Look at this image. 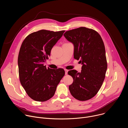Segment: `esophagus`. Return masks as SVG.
<instances>
[{"instance_id":"esophagus-1","label":"esophagus","mask_w":128,"mask_h":128,"mask_svg":"<svg viewBox=\"0 0 128 128\" xmlns=\"http://www.w3.org/2000/svg\"><path fill=\"white\" fill-rule=\"evenodd\" d=\"M68 74V70L66 69H65V75H67Z\"/></svg>"}]
</instances>
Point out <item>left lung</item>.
Wrapping results in <instances>:
<instances>
[{
  "label": "left lung",
  "mask_w": 128,
  "mask_h": 128,
  "mask_svg": "<svg viewBox=\"0 0 128 128\" xmlns=\"http://www.w3.org/2000/svg\"><path fill=\"white\" fill-rule=\"evenodd\" d=\"M66 39L74 46V58L80 60V72L68 71L74 82L69 86L72 96L80 101L94 97L105 77L107 68L105 49L99 34L94 30L80 27L66 31Z\"/></svg>",
  "instance_id": "8db88e82"
}]
</instances>
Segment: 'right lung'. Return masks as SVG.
<instances>
[{"instance_id": "add662e5", "label": "right lung", "mask_w": 128, "mask_h": 128, "mask_svg": "<svg viewBox=\"0 0 128 128\" xmlns=\"http://www.w3.org/2000/svg\"><path fill=\"white\" fill-rule=\"evenodd\" d=\"M64 32L41 30L29 34L22 42L18 59L20 80L35 101L44 102L51 98L65 74L63 69H47L44 66L52 48Z\"/></svg>"}]
</instances>
